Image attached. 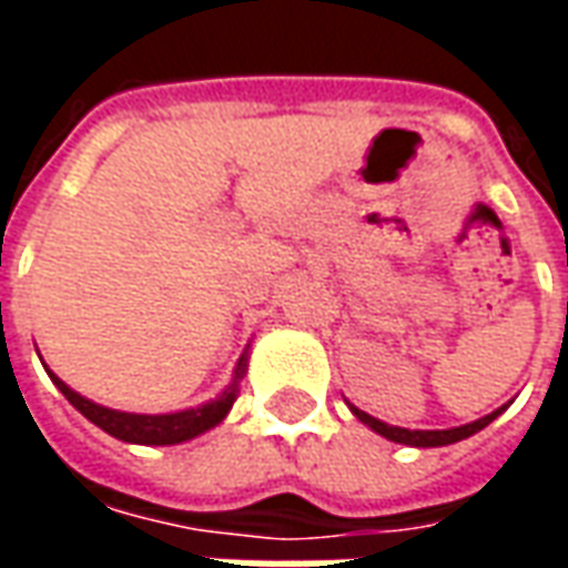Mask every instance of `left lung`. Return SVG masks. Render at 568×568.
Segmentation results:
<instances>
[{
    "label": "left lung",
    "mask_w": 568,
    "mask_h": 568,
    "mask_svg": "<svg viewBox=\"0 0 568 568\" xmlns=\"http://www.w3.org/2000/svg\"><path fill=\"white\" fill-rule=\"evenodd\" d=\"M508 405H511V402H508ZM508 405L496 407L493 414L475 419V423H465V426H453V428H402V426H389V423H383V419H374L371 414H365V410H358V407L353 405H349V410H353V417H356L358 423H365L371 432H377V435H383L386 440L407 444V447H447V444L471 438L475 432L489 426L493 419L499 417L501 410H508Z\"/></svg>",
    "instance_id": "obj_1"
}]
</instances>
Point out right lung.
Instances as JSON below:
<instances>
[{"instance_id": "obj_1", "label": "right lung", "mask_w": 568, "mask_h": 568, "mask_svg": "<svg viewBox=\"0 0 568 568\" xmlns=\"http://www.w3.org/2000/svg\"><path fill=\"white\" fill-rule=\"evenodd\" d=\"M44 371H48V377L54 381L57 389L67 395L69 405L91 419L93 426H100L103 432H109L112 438L128 440V444H145V447H170V444H182V440L197 438V435L215 428L227 414H231L236 395H240V383H243V377H246L248 371V344L246 349H243V356L236 358L234 377L224 386L222 395H215V398H210V402H203V405L197 407L173 410V414H130V410H115V407L97 405L91 398H84L81 393H75L72 386H67L51 368Z\"/></svg>"}]
</instances>
